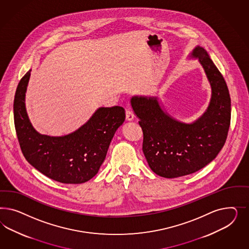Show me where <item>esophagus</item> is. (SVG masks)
I'll list each match as a JSON object with an SVG mask.
<instances>
[{"mask_svg":"<svg viewBox=\"0 0 249 249\" xmlns=\"http://www.w3.org/2000/svg\"><path fill=\"white\" fill-rule=\"evenodd\" d=\"M134 119V114L130 110V109H127L126 110V120L128 121H133Z\"/></svg>","mask_w":249,"mask_h":249,"instance_id":"1","label":"esophagus"}]
</instances>
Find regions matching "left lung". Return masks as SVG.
<instances>
[{
  "instance_id": "obj_1",
  "label": "left lung",
  "mask_w": 249,
  "mask_h": 249,
  "mask_svg": "<svg viewBox=\"0 0 249 249\" xmlns=\"http://www.w3.org/2000/svg\"><path fill=\"white\" fill-rule=\"evenodd\" d=\"M210 82L211 100L198 120L183 123L161 108L157 97H132L130 103L143 132L145 158L152 172L164 178L194 174L210 163L226 142L231 120V99L226 81L206 50L196 46Z\"/></svg>"
}]
</instances>
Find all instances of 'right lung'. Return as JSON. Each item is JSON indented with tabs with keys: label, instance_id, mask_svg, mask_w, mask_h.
I'll return each mask as SVG.
<instances>
[{
	"label": "right lung",
	"instance_id": "right-lung-1",
	"mask_svg": "<svg viewBox=\"0 0 249 249\" xmlns=\"http://www.w3.org/2000/svg\"><path fill=\"white\" fill-rule=\"evenodd\" d=\"M30 75L29 70L20 80L14 101L15 130L24 158L53 181L74 184L89 181L98 174L116 130L125 121L124 108L99 107L83 126L68 135L40 134L25 108Z\"/></svg>",
	"mask_w": 249,
	"mask_h": 249
}]
</instances>
